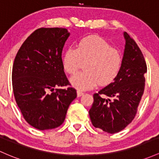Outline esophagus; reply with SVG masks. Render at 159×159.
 <instances>
[{
	"mask_svg": "<svg viewBox=\"0 0 159 159\" xmlns=\"http://www.w3.org/2000/svg\"><path fill=\"white\" fill-rule=\"evenodd\" d=\"M82 95H84V93L82 91H81V90H77V96H78V97H81Z\"/></svg>",
	"mask_w": 159,
	"mask_h": 159,
	"instance_id": "1",
	"label": "esophagus"
}]
</instances>
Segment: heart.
I'll use <instances>...</instances> for the list:
<instances>
[{
  "mask_svg": "<svg viewBox=\"0 0 159 159\" xmlns=\"http://www.w3.org/2000/svg\"><path fill=\"white\" fill-rule=\"evenodd\" d=\"M64 71L74 75L84 63L85 71L71 77V84L80 90L105 86L119 74L122 57L120 51L111 48L106 40L97 35H89L78 41L76 49L69 48L62 54Z\"/></svg>",
  "mask_w": 159,
  "mask_h": 159,
  "instance_id": "1",
  "label": "heart"
}]
</instances>
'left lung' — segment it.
<instances>
[{"label":"left lung","instance_id":"1","mask_svg":"<svg viewBox=\"0 0 159 159\" xmlns=\"http://www.w3.org/2000/svg\"><path fill=\"white\" fill-rule=\"evenodd\" d=\"M126 43L119 74L107 86L93 94L89 111L95 128L116 134L126 128L137 112L145 89L146 61L140 49L127 32Z\"/></svg>","mask_w":159,"mask_h":159}]
</instances>
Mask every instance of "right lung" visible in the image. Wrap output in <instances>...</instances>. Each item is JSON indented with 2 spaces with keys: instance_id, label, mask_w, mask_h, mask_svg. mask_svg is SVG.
I'll use <instances>...</instances> for the list:
<instances>
[{
  "instance_id": "add662e5",
  "label": "right lung",
  "mask_w": 159,
  "mask_h": 159,
  "mask_svg": "<svg viewBox=\"0 0 159 159\" xmlns=\"http://www.w3.org/2000/svg\"><path fill=\"white\" fill-rule=\"evenodd\" d=\"M69 36L63 28H40L27 38L15 57L12 84L16 102L25 121L38 130L60 126L77 97L62 63Z\"/></svg>"
}]
</instances>
